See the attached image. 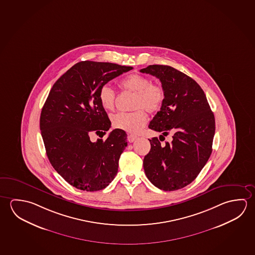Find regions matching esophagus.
Returning a JSON list of instances; mask_svg holds the SVG:
<instances>
[{
    "mask_svg": "<svg viewBox=\"0 0 255 255\" xmlns=\"http://www.w3.org/2000/svg\"><path fill=\"white\" fill-rule=\"evenodd\" d=\"M135 139H137L136 136H133V135H129V136H128V141H129V143L133 142Z\"/></svg>",
    "mask_w": 255,
    "mask_h": 255,
    "instance_id": "obj_1",
    "label": "esophagus"
}]
</instances>
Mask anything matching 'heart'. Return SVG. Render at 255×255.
Here are the masks:
<instances>
[{
    "label": "heart",
    "instance_id": "obj_1",
    "mask_svg": "<svg viewBox=\"0 0 255 255\" xmlns=\"http://www.w3.org/2000/svg\"><path fill=\"white\" fill-rule=\"evenodd\" d=\"M124 92H135L132 109L129 113L116 114L111 117L114 128L125 130L128 133H136L146 123V116L143 109L148 113L158 112L165 100V92L159 84H152L150 78L145 75L134 74L126 77L119 83ZM99 101L103 109L113 110L116 104V92L108 84L101 86L99 91Z\"/></svg>",
    "mask_w": 255,
    "mask_h": 255
}]
</instances>
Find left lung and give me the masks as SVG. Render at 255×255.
I'll return each mask as SVG.
<instances>
[{"label":"left lung","mask_w":255,"mask_h":255,"mask_svg":"<svg viewBox=\"0 0 255 255\" xmlns=\"http://www.w3.org/2000/svg\"><path fill=\"white\" fill-rule=\"evenodd\" d=\"M140 72L158 78L165 92L163 107L148 126L162 135L149 139L144 171L156 188L174 191L191 183L207 163L215 133L214 115L199 84L182 72L163 65ZM170 132L172 142L161 146L159 140Z\"/></svg>","instance_id":"8db88e82"}]
</instances>
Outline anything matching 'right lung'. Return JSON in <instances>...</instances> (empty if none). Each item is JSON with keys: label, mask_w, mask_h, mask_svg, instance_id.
Wrapping results in <instances>:
<instances>
[{"label": "right lung", "mask_w": 255, "mask_h": 255, "mask_svg": "<svg viewBox=\"0 0 255 255\" xmlns=\"http://www.w3.org/2000/svg\"><path fill=\"white\" fill-rule=\"evenodd\" d=\"M133 67L109 62L81 61L53 84L42 109L40 129L48 158L73 187L98 191L109 186L118 171L127 146L125 130L115 129L105 140L91 141L90 135H105L111 127L99 101V91L110 80Z\"/></svg>", "instance_id": "add662e5"}]
</instances>
